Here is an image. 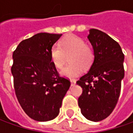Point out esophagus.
Instances as JSON below:
<instances>
[{
    "mask_svg": "<svg viewBox=\"0 0 133 133\" xmlns=\"http://www.w3.org/2000/svg\"><path fill=\"white\" fill-rule=\"evenodd\" d=\"M70 83H71V86H74L75 84H76V81L75 80H71Z\"/></svg>",
    "mask_w": 133,
    "mask_h": 133,
    "instance_id": "34e87169",
    "label": "esophagus"
}]
</instances>
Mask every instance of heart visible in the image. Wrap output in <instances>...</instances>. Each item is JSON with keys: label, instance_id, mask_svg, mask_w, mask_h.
Wrapping results in <instances>:
<instances>
[{"label": "heart", "instance_id": "1", "mask_svg": "<svg viewBox=\"0 0 133 133\" xmlns=\"http://www.w3.org/2000/svg\"><path fill=\"white\" fill-rule=\"evenodd\" d=\"M68 57L70 64L61 70V74L65 78L73 79L82 72V68L89 69L95 59L94 50L78 35L69 34L64 36L60 44L52 45L50 49V58L58 69H62Z\"/></svg>", "mask_w": 133, "mask_h": 133}]
</instances>
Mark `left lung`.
Wrapping results in <instances>:
<instances>
[{"mask_svg": "<svg viewBox=\"0 0 133 133\" xmlns=\"http://www.w3.org/2000/svg\"><path fill=\"white\" fill-rule=\"evenodd\" d=\"M88 38L95 59L89 71L77 81L83 88L78 105L84 117L98 122L111 114L120 97L124 54L118 43L101 30L90 29Z\"/></svg>", "mask_w": 133, "mask_h": 133, "instance_id": "1", "label": "left lung"}]
</instances>
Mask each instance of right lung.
<instances>
[{"label":"right lung","instance_id":"add662e5","mask_svg":"<svg viewBox=\"0 0 133 133\" xmlns=\"http://www.w3.org/2000/svg\"><path fill=\"white\" fill-rule=\"evenodd\" d=\"M62 34L40 33L21 41L13 53L11 72L20 105L33 120L57 117L70 86L61 77L50 58V49Z\"/></svg>","mask_w":133,"mask_h":133}]
</instances>
